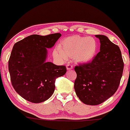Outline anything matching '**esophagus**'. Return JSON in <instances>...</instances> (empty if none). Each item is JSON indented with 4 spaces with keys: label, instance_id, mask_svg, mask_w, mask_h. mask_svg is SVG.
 Masks as SVG:
<instances>
[{
    "label": "esophagus",
    "instance_id": "obj_1",
    "mask_svg": "<svg viewBox=\"0 0 130 130\" xmlns=\"http://www.w3.org/2000/svg\"><path fill=\"white\" fill-rule=\"evenodd\" d=\"M66 68L67 70H71V69H73V66L71 64H68L66 65Z\"/></svg>",
    "mask_w": 130,
    "mask_h": 130
}]
</instances>
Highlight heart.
<instances>
[{"instance_id": "obj_1", "label": "heart", "mask_w": 130, "mask_h": 130, "mask_svg": "<svg viewBox=\"0 0 130 130\" xmlns=\"http://www.w3.org/2000/svg\"><path fill=\"white\" fill-rule=\"evenodd\" d=\"M98 51V42L92 37L72 36L64 39L54 49V56L60 61L74 57L78 63L85 64L94 59Z\"/></svg>"}]
</instances>
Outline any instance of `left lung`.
Masks as SVG:
<instances>
[{
    "instance_id": "1",
    "label": "left lung",
    "mask_w": 130,
    "mask_h": 130,
    "mask_svg": "<svg viewBox=\"0 0 130 130\" xmlns=\"http://www.w3.org/2000/svg\"><path fill=\"white\" fill-rule=\"evenodd\" d=\"M100 39V51L91 62L77 66L74 81L76 95L83 103L98 105L117 91L123 71L121 51L106 36L96 35Z\"/></svg>"
}]
</instances>
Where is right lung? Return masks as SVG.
Segmentation results:
<instances>
[{"label": "right lung", "mask_w": 130, "mask_h": 130, "mask_svg": "<svg viewBox=\"0 0 130 130\" xmlns=\"http://www.w3.org/2000/svg\"><path fill=\"white\" fill-rule=\"evenodd\" d=\"M60 33L29 36L14 45L9 61L12 85L15 91L34 103L44 102L55 89V80L66 73L65 66L47 62V49L53 47Z\"/></svg>", "instance_id": "right-lung-1"}]
</instances>
